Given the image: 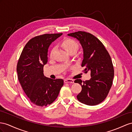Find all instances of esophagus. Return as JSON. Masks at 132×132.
Masks as SVG:
<instances>
[{"mask_svg": "<svg viewBox=\"0 0 132 132\" xmlns=\"http://www.w3.org/2000/svg\"><path fill=\"white\" fill-rule=\"evenodd\" d=\"M64 82L65 83H70V84H73L74 83V80H71L70 79H66L64 80Z\"/></svg>", "mask_w": 132, "mask_h": 132, "instance_id": "1", "label": "esophagus"}]
</instances>
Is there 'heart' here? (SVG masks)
Segmentation results:
<instances>
[{
	"label": "heart",
	"mask_w": 132,
	"mask_h": 132,
	"mask_svg": "<svg viewBox=\"0 0 132 132\" xmlns=\"http://www.w3.org/2000/svg\"><path fill=\"white\" fill-rule=\"evenodd\" d=\"M62 45L64 47V48H65L69 53L70 52H71L72 51H77L79 47L78 44H77V43L75 40L70 38H67L64 40L62 42ZM54 50H55V48H53L51 51V54L53 53Z\"/></svg>",
	"instance_id": "1"
}]
</instances>
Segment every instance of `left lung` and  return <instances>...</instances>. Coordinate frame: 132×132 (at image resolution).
<instances>
[{"mask_svg": "<svg viewBox=\"0 0 132 132\" xmlns=\"http://www.w3.org/2000/svg\"><path fill=\"white\" fill-rule=\"evenodd\" d=\"M67 36L79 40L83 50L81 66L84 72H90L91 79L85 81L77 79L82 90L77 98L87 105H96L106 98L113 84L114 67L109 53L99 39L92 34L79 31Z\"/></svg>", "mask_w": 132, "mask_h": 132, "instance_id": "1", "label": "left lung"}]
</instances>
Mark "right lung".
<instances>
[{"label": "right lung", "instance_id": "1", "mask_svg": "<svg viewBox=\"0 0 132 132\" xmlns=\"http://www.w3.org/2000/svg\"><path fill=\"white\" fill-rule=\"evenodd\" d=\"M62 33L45 34L30 39L21 53L16 66L19 81L31 102L43 106L52 104L63 85L62 79L44 76L43 67L48 61V50Z\"/></svg>", "mask_w": 132, "mask_h": 132}]
</instances>
